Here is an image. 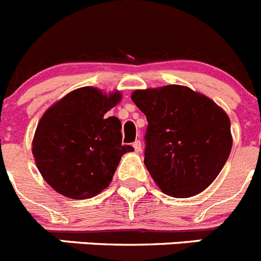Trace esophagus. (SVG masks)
Instances as JSON below:
<instances>
[{
    "label": "esophagus",
    "mask_w": 261,
    "mask_h": 261,
    "mask_svg": "<svg viewBox=\"0 0 261 261\" xmlns=\"http://www.w3.org/2000/svg\"><path fill=\"white\" fill-rule=\"evenodd\" d=\"M133 145H134V148H135L136 152L142 151V142H140V140H135Z\"/></svg>",
    "instance_id": "34e87169"
}]
</instances>
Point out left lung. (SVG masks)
<instances>
[{"label":"left lung","instance_id":"left-lung-1","mask_svg":"<svg viewBox=\"0 0 261 261\" xmlns=\"http://www.w3.org/2000/svg\"><path fill=\"white\" fill-rule=\"evenodd\" d=\"M131 98L147 117L144 164L160 190L174 198L204 191L231 151L227 114L182 86L139 90Z\"/></svg>","mask_w":261,"mask_h":261}]
</instances>
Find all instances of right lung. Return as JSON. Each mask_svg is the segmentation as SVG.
Returning a JSON list of instances; mask_svg holds the SVG:
<instances>
[{
    "label": "right lung",
    "mask_w": 261,
    "mask_h": 261,
    "mask_svg": "<svg viewBox=\"0 0 261 261\" xmlns=\"http://www.w3.org/2000/svg\"><path fill=\"white\" fill-rule=\"evenodd\" d=\"M121 100L119 92L79 88L49 108L40 119L32 143L39 171L57 192L87 199L109 186L122 154L134 151L122 144L121 122L108 117Z\"/></svg>",
    "instance_id": "obj_1"
}]
</instances>
